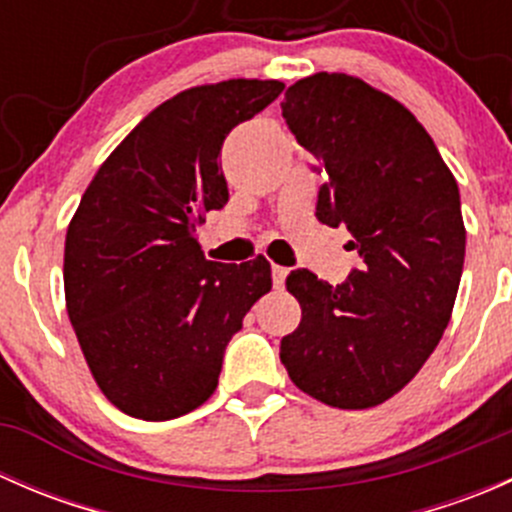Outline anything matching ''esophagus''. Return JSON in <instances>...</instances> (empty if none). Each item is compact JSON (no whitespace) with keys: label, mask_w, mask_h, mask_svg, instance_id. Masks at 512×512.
<instances>
[{"label":"esophagus","mask_w":512,"mask_h":512,"mask_svg":"<svg viewBox=\"0 0 512 512\" xmlns=\"http://www.w3.org/2000/svg\"><path fill=\"white\" fill-rule=\"evenodd\" d=\"M289 270L287 267H280V265H272V285H275L277 289L285 287V280H287Z\"/></svg>","instance_id":"obj_1"}]
</instances>
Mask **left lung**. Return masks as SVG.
<instances>
[{
	"instance_id": "8db88e82",
	"label": "left lung",
	"mask_w": 512,
	"mask_h": 512,
	"mask_svg": "<svg viewBox=\"0 0 512 512\" xmlns=\"http://www.w3.org/2000/svg\"><path fill=\"white\" fill-rule=\"evenodd\" d=\"M282 116L324 175L319 223L347 225L361 265L337 287L289 272L302 322L280 359L304 394L369 409L414 379L448 327L466 257L456 178L414 113L354 76L297 81Z\"/></svg>"
}]
</instances>
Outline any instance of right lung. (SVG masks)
I'll use <instances>...</instances> for the list:
<instances>
[{"instance_id": "add662e5", "label": "right lung", "mask_w": 512, "mask_h": 512, "mask_svg": "<svg viewBox=\"0 0 512 512\" xmlns=\"http://www.w3.org/2000/svg\"><path fill=\"white\" fill-rule=\"evenodd\" d=\"M282 89L230 79L160 103L81 198L66 232V309L98 389L123 414L168 421L205 404L227 342L272 289L265 257L210 262L195 230L230 198L218 165L227 133Z\"/></svg>"}]
</instances>
